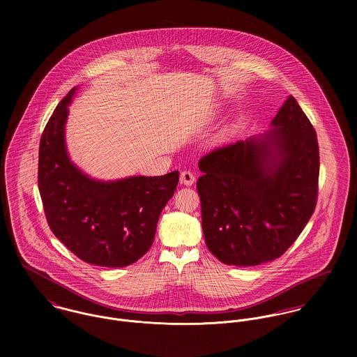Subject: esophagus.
I'll list each match as a JSON object with an SVG mask.
<instances>
[{"instance_id": "esophagus-1", "label": "esophagus", "mask_w": 357, "mask_h": 357, "mask_svg": "<svg viewBox=\"0 0 357 357\" xmlns=\"http://www.w3.org/2000/svg\"><path fill=\"white\" fill-rule=\"evenodd\" d=\"M180 183L184 185H192L195 183V174L191 170H184L180 174Z\"/></svg>"}]
</instances>
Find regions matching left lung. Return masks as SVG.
Segmentation results:
<instances>
[{"mask_svg": "<svg viewBox=\"0 0 357 357\" xmlns=\"http://www.w3.org/2000/svg\"><path fill=\"white\" fill-rule=\"evenodd\" d=\"M259 139L218 147L197 181L207 249L227 265L271 262L296 242L319 191L314 128L290 96Z\"/></svg>", "mask_w": 357, "mask_h": 357, "instance_id": "1", "label": "left lung"}]
</instances>
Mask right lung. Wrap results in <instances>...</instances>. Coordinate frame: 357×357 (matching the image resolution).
<instances>
[{
    "label": "right lung",
    "mask_w": 357,
    "mask_h": 357,
    "mask_svg": "<svg viewBox=\"0 0 357 357\" xmlns=\"http://www.w3.org/2000/svg\"><path fill=\"white\" fill-rule=\"evenodd\" d=\"M73 88L57 104L43 132L38 155V190L54 236L82 261L122 268L153 246L162 208L173 197L178 172L158 177L95 181L68 159L64 123Z\"/></svg>",
    "instance_id": "add662e5"
}]
</instances>
